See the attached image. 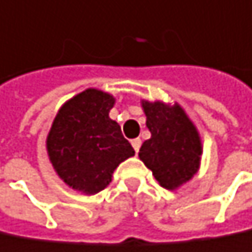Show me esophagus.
Here are the masks:
<instances>
[{
    "instance_id": "1",
    "label": "esophagus",
    "mask_w": 252,
    "mask_h": 252,
    "mask_svg": "<svg viewBox=\"0 0 252 252\" xmlns=\"http://www.w3.org/2000/svg\"><path fill=\"white\" fill-rule=\"evenodd\" d=\"M142 141L139 138H136V139H132V146H133V149H135V152L138 154L139 152V148H141Z\"/></svg>"
}]
</instances>
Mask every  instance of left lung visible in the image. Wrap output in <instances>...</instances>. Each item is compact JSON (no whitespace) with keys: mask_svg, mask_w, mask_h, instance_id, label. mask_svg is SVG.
<instances>
[{"mask_svg":"<svg viewBox=\"0 0 252 252\" xmlns=\"http://www.w3.org/2000/svg\"><path fill=\"white\" fill-rule=\"evenodd\" d=\"M142 107L151 138L142 143L139 158L164 189L175 190L199 170V132L178 104L142 101Z\"/></svg>","mask_w":252,"mask_h":252,"instance_id":"left-lung-1","label":"left lung"}]
</instances>
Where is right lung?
<instances>
[{
  "mask_svg": "<svg viewBox=\"0 0 252 252\" xmlns=\"http://www.w3.org/2000/svg\"><path fill=\"white\" fill-rule=\"evenodd\" d=\"M113 104V95L88 88L61 107L47 135L55 171L85 194L104 190L119 164L135 155L120 126L109 117Z\"/></svg>",
  "mask_w": 252,
  "mask_h": 252,
  "instance_id": "right-lung-1",
  "label": "right lung"
}]
</instances>
